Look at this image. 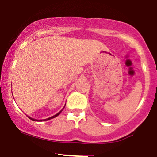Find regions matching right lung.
Here are the masks:
<instances>
[{
  "label": "right lung",
  "mask_w": 157,
  "mask_h": 157,
  "mask_svg": "<svg viewBox=\"0 0 157 157\" xmlns=\"http://www.w3.org/2000/svg\"><path fill=\"white\" fill-rule=\"evenodd\" d=\"M65 108V107H64ZM64 108H63V109H64ZM63 110H61V111H60V112H59V113H57V114H55V116H53V117H49V118H48V119H46V120H51V119H53V118H55V117H57V116H58V115L59 114H60V113H61V111H63ZM29 119H31V120H33V121H38V120H35V119H33V118H31V117H29ZM39 121H40V120H39ZM40 121H41V120H40Z\"/></svg>",
  "instance_id": "1"
}]
</instances>
